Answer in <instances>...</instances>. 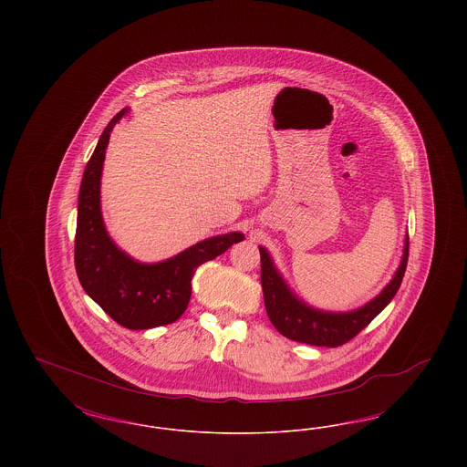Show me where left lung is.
I'll return each mask as SVG.
<instances>
[{"label": "left lung", "mask_w": 467, "mask_h": 467, "mask_svg": "<svg viewBox=\"0 0 467 467\" xmlns=\"http://www.w3.org/2000/svg\"><path fill=\"white\" fill-rule=\"evenodd\" d=\"M408 234L404 236L402 257L392 280L364 306L350 311H326L313 308L294 294L289 284L275 266L269 252H261V284L267 317L276 331L292 341L315 347H339L360 333L379 311L383 310L400 290L408 263Z\"/></svg>", "instance_id": "8db88e82"}]
</instances>
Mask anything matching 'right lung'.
<instances>
[{
  "mask_svg": "<svg viewBox=\"0 0 467 467\" xmlns=\"http://www.w3.org/2000/svg\"><path fill=\"white\" fill-rule=\"evenodd\" d=\"M128 111L122 109L111 119L86 166L78 192L75 269L92 301L122 327L141 331L175 322L189 305L196 269L244 242V234H217L152 265L136 261L115 244L101 213V173L111 130Z\"/></svg>",
  "mask_w": 467,
  "mask_h": 467,
  "instance_id": "add662e5",
  "label": "right lung"
}]
</instances>
